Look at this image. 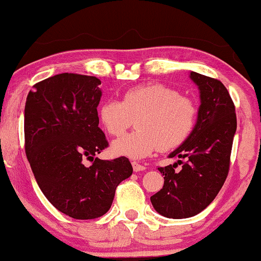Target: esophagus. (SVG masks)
<instances>
[{
  "label": "esophagus",
  "mask_w": 261,
  "mask_h": 261,
  "mask_svg": "<svg viewBox=\"0 0 261 261\" xmlns=\"http://www.w3.org/2000/svg\"><path fill=\"white\" fill-rule=\"evenodd\" d=\"M132 166H133L134 172H141V171H145V169H146L145 166H142V165L138 164L137 161H133V162H132Z\"/></svg>",
  "instance_id": "1"
}]
</instances>
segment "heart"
<instances>
[{
    "label": "heart",
    "mask_w": 261,
    "mask_h": 261,
    "mask_svg": "<svg viewBox=\"0 0 261 261\" xmlns=\"http://www.w3.org/2000/svg\"><path fill=\"white\" fill-rule=\"evenodd\" d=\"M99 115L112 137H121L135 121L138 129L115 140L112 152L142 159L159 148L167 152L182 145L194 129L198 107L171 87L150 84L127 90L122 101H105Z\"/></svg>",
    "instance_id": "heart-1"
}]
</instances>
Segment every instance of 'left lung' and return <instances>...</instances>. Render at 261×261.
<instances>
[{
  "label": "left lung",
  "instance_id": "obj_1",
  "mask_svg": "<svg viewBox=\"0 0 261 261\" xmlns=\"http://www.w3.org/2000/svg\"><path fill=\"white\" fill-rule=\"evenodd\" d=\"M190 77L200 92L195 127L168 155L181 160L158 168L164 175V187L150 196L156 212L172 219L196 215L218 195L228 174L237 130L236 107L226 87L195 71H191ZM177 163L183 165L181 170L175 169Z\"/></svg>",
  "mask_w": 261,
  "mask_h": 261
}]
</instances>
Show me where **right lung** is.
Masks as SVG:
<instances>
[{"label": "right lung", "mask_w": 261, "mask_h": 261, "mask_svg": "<svg viewBox=\"0 0 261 261\" xmlns=\"http://www.w3.org/2000/svg\"><path fill=\"white\" fill-rule=\"evenodd\" d=\"M100 85L88 75H54L33 86L24 107V148L36 182L55 208L79 220L107 213L116 187L133 173L126 156L94 158L108 147L97 116Z\"/></svg>", "instance_id": "right-lung-1"}]
</instances>
